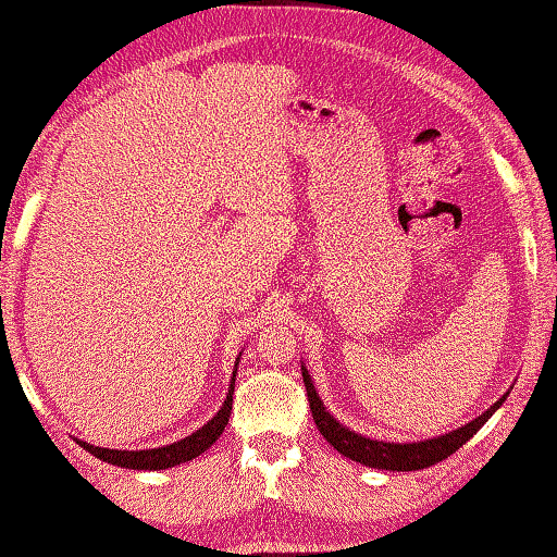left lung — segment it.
Segmentation results:
<instances>
[{
    "instance_id": "left-lung-1",
    "label": "left lung",
    "mask_w": 557,
    "mask_h": 557,
    "mask_svg": "<svg viewBox=\"0 0 557 557\" xmlns=\"http://www.w3.org/2000/svg\"><path fill=\"white\" fill-rule=\"evenodd\" d=\"M302 380L307 389V400H310L314 425H318L322 437H325L339 455H345V458H350L360 465H368V468L397 470V472L422 470L440 460L450 458L455 450H460V447L493 418V412L500 408L505 397H508V393H505L500 400L493 403L483 414H478L475 420H470L468 425L453 430V433L422 440V443H385V440H372V437L358 435L355 430L345 428L343 422L332 418V414L325 410V405H322L318 389H314L312 377L305 364H302Z\"/></svg>"
}]
</instances>
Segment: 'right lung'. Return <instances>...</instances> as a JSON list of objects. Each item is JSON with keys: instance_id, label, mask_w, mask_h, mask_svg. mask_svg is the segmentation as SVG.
<instances>
[{"instance_id": "right-lung-1", "label": "right lung", "mask_w": 557, "mask_h": 557, "mask_svg": "<svg viewBox=\"0 0 557 557\" xmlns=\"http://www.w3.org/2000/svg\"><path fill=\"white\" fill-rule=\"evenodd\" d=\"M239 360V358H237ZM235 370H232V383L227 389V400L222 403V408L218 414L197 430V433L187 435L185 440H177V443L164 445V447H154V450H110V447H95L85 443V440H77V443L85 447L87 453H92L95 458L117 465V468H132V470H168L174 468V465L187 462L202 455L205 450H210L214 440H218L222 433H225V425L230 422V410H232V393H235Z\"/></svg>"}]
</instances>
